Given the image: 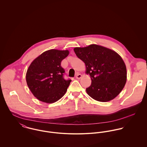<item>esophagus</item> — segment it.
<instances>
[{
  "mask_svg": "<svg viewBox=\"0 0 147 147\" xmlns=\"http://www.w3.org/2000/svg\"><path fill=\"white\" fill-rule=\"evenodd\" d=\"M82 75L80 74H77L76 75V78L77 79H80L82 78Z\"/></svg>",
  "mask_w": 147,
  "mask_h": 147,
  "instance_id": "34e87169",
  "label": "esophagus"
}]
</instances>
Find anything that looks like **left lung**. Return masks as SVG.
Returning a JSON list of instances; mask_svg holds the SVG:
<instances>
[{
    "instance_id": "1",
    "label": "left lung",
    "mask_w": 147,
    "mask_h": 147,
    "mask_svg": "<svg viewBox=\"0 0 147 147\" xmlns=\"http://www.w3.org/2000/svg\"><path fill=\"white\" fill-rule=\"evenodd\" d=\"M74 50L85 63V73L90 76L92 83L86 89L87 94L100 102L115 98L127 81L126 64L122 57L115 51L96 44Z\"/></svg>"
}]
</instances>
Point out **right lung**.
<instances>
[{
  "label": "right lung",
  "instance_id": "add662e5",
  "mask_svg": "<svg viewBox=\"0 0 147 147\" xmlns=\"http://www.w3.org/2000/svg\"><path fill=\"white\" fill-rule=\"evenodd\" d=\"M68 50L51 49L37 57L26 74L27 85L38 100L52 104L65 94L71 82L63 79L64 70L61 63L69 54Z\"/></svg>",
  "mask_w": 147,
  "mask_h": 147
}]
</instances>
